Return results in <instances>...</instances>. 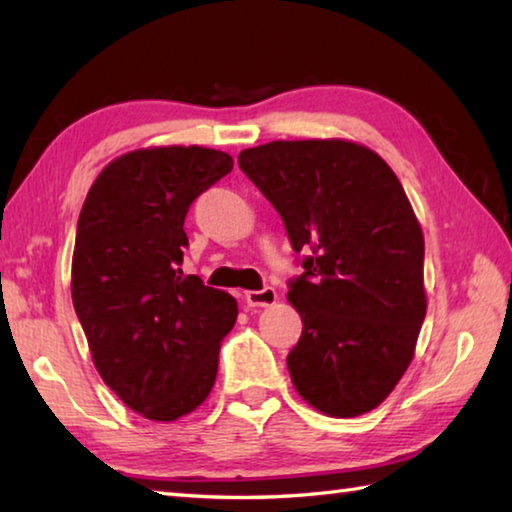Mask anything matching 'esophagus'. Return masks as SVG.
<instances>
[{
	"mask_svg": "<svg viewBox=\"0 0 512 512\" xmlns=\"http://www.w3.org/2000/svg\"><path fill=\"white\" fill-rule=\"evenodd\" d=\"M244 300H246L248 307H271L273 302L277 300V293L271 287H266L262 291H246Z\"/></svg>",
	"mask_w": 512,
	"mask_h": 512,
	"instance_id": "obj_1",
	"label": "esophagus"
}]
</instances>
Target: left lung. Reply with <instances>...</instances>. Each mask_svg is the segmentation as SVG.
<instances>
[{
    "instance_id": "1",
    "label": "left lung",
    "mask_w": 512,
    "mask_h": 512,
    "mask_svg": "<svg viewBox=\"0 0 512 512\" xmlns=\"http://www.w3.org/2000/svg\"><path fill=\"white\" fill-rule=\"evenodd\" d=\"M239 167L305 253L289 302L302 334L287 366L298 395L357 418L393 393L427 314L424 237L393 169L350 140H277Z\"/></svg>"
}]
</instances>
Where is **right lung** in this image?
Returning <instances> with one entry per match:
<instances>
[{
  "instance_id": "right-lung-1",
  "label": "right lung",
  "mask_w": 512,
  "mask_h": 512,
  "mask_svg": "<svg viewBox=\"0 0 512 512\" xmlns=\"http://www.w3.org/2000/svg\"><path fill=\"white\" fill-rule=\"evenodd\" d=\"M232 171L205 146L119 155L94 180L76 225L72 300L94 368L128 409L173 422L210 395L237 300L185 275L189 205Z\"/></svg>"
}]
</instances>
